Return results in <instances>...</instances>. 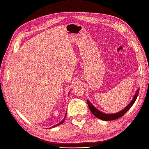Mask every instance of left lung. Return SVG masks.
Instances as JSON below:
<instances>
[{"instance_id":"left-lung-1","label":"left lung","mask_w":149,"mask_h":149,"mask_svg":"<svg viewBox=\"0 0 149 149\" xmlns=\"http://www.w3.org/2000/svg\"><path fill=\"white\" fill-rule=\"evenodd\" d=\"M138 93H139V89L137 90V91L136 92V94L134 95L133 99H132V100L131 101V102L129 103L124 109L120 111V112H118V113H115V114H106V113H104L100 111L99 110H98L97 108H95V107L92 105V104H91V102L89 100L87 101L88 106V107H89L91 112L92 113L93 115L94 116H95L98 118L104 120V121H109V120H116V119H118V118H120V117H122L129 109L131 108V106L133 105V104L134 103L136 100L137 97L138 95Z\"/></svg>"}]
</instances>
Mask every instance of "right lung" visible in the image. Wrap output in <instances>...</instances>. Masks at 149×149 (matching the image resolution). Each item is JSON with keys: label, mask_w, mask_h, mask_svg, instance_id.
<instances>
[{"label": "right lung", "mask_w": 149, "mask_h": 149, "mask_svg": "<svg viewBox=\"0 0 149 149\" xmlns=\"http://www.w3.org/2000/svg\"><path fill=\"white\" fill-rule=\"evenodd\" d=\"M66 113L65 114V118H64V119H63V120H62V121H61V122H59V123H58V124H56V125H55L54 126H52V128H53V127H56V126H58L59 125H61V124H62V123H63V122H64V121H65V118H66Z\"/></svg>", "instance_id": "add662e5"}]
</instances>
